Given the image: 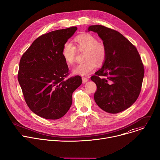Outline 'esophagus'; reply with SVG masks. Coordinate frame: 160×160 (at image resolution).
<instances>
[{
  "label": "esophagus",
  "mask_w": 160,
  "mask_h": 160,
  "mask_svg": "<svg viewBox=\"0 0 160 160\" xmlns=\"http://www.w3.org/2000/svg\"><path fill=\"white\" fill-rule=\"evenodd\" d=\"M88 80V78L82 77V82H83V83H85Z\"/></svg>",
  "instance_id": "obj_1"
}]
</instances>
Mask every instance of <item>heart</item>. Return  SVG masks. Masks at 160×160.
<instances>
[{
    "label": "heart",
    "instance_id": "heart-1",
    "mask_svg": "<svg viewBox=\"0 0 160 160\" xmlns=\"http://www.w3.org/2000/svg\"><path fill=\"white\" fill-rule=\"evenodd\" d=\"M75 45L66 42L62 46L61 54L68 65H72L75 60L77 51L84 53L85 62L78 64L72 70L75 75L82 76L92 73L96 68V64L101 65L106 60L107 51L105 45L90 33H83L74 38Z\"/></svg>",
    "mask_w": 160,
    "mask_h": 160
}]
</instances>
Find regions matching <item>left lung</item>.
<instances>
[{
  "label": "left lung",
  "mask_w": 160,
  "mask_h": 160,
  "mask_svg": "<svg viewBox=\"0 0 160 160\" xmlns=\"http://www.w3.org/2000/svg\"><path fill=\"white\" fill-rule=\"evenodd\" d=\"M88 31L98 34L107 51L102 68L90 77L97 85L94 100L107 112L123 111L136 101L141 92L144 68L140 55L134 45L115 30L92 25Z\"/></svg>",
  "instance_id": "8db88e82"
}]
</instances>
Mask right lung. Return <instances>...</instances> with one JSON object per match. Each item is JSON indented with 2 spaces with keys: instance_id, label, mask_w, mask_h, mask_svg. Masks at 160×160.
I'll list each match as a JSON object with an SVG mask.
<instances>
[{
  "instance_id": "obj_1",
  "label": "right lung",
  "mask_w": 160,
  "mask_h": 160,
  "mask_svg": "<svg viewBox=\"0 0 160 160\" xmlns=\"http://www.w3.org/2000/svg\"><path fill=\"white\" fill-rule=\"evenodd\" d=\"M76 27L58 30L35 39L22 54L18 79L29 108L48 120L62 117L72 104V94L82 84L80 76L69 74L62 59L63 45L77 31Z\"/></svg>"
}]
</instances>
